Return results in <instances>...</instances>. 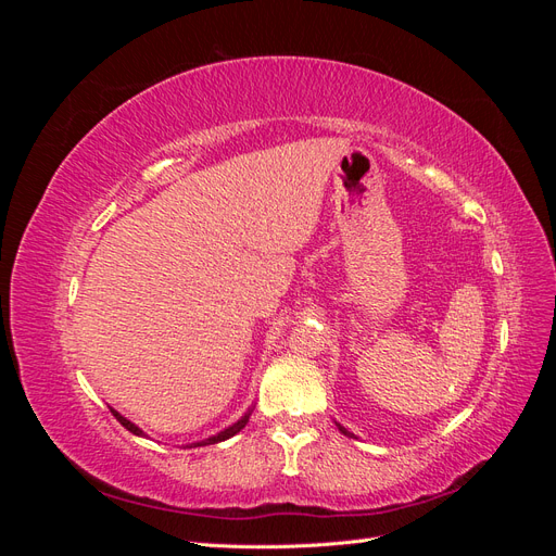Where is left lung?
Instances as JSON below:
<instances>
[{"instance_id":"left-lung-1","label":"left lung","mask_w":556,"mask_h":556,"mask_svg":"<svg viewBox=\"0 0 556 556\" xmlns=\"http://www.w3.org/2000/svg\"><path fill=\"white\" fill-rule=\"evenodd\" d=\"M341 431H343V433H345V435H350V433H348V431H345V429H343V427H341Z\"/></svg>"}]
</instances>
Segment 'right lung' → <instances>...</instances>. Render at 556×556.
<instances>
[{
    "mask_svg": "<svg viewBox=\"0 0 556 556\" xmlns=\"http://www.w3.org/2000/svg\"><path fill=\"white\" fill-rule=\"evenodd\" d=\"M111 413H113V417L117 419V422H121L127 431H131V433H137V435H143V431L137 427V425H131L129 422V419L127 417H123L121 413H117V410H113L111 408ZM248 417H250V413L248 415H243L241 419H239V422L237 425H231L229 429H225V431H220V433H217V435H211V439H206V441H201V443H194V447H199V445H213V443H220V441H227V439H231V435L233 433H239L245 425H248ZM192 447V445H190Z\"/></svg>",
    "mask_w": 556,
    "mask_h": 556,
    "instance_id": "right-lung-1",
    "label": "right lung"
}]
</instances>
